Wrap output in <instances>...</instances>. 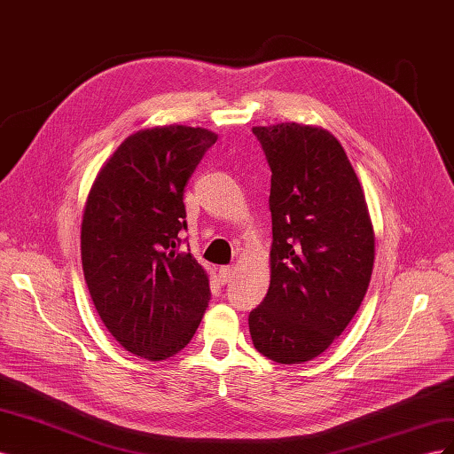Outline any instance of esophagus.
<instances>
[{
    "label": "esophagus",
    "mask_w": 454,
    "mask_h": 454,
    "mask_svg": "<svg viewBox=\"0 0 454 454\" xmlns=\"http://www.w3.org/2000/svg\"><path fill=\"white\" fill-rule=\"evenodd\" d=\"M232 274H235V267L232 265H227V267H222L219 269V280H222V284H229Z\"/></svg>",
    "instance_id": "34e87169"
}]
</instances>
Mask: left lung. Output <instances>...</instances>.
Listing matches in <instances>:
<instances>
[{"instance_id": "8db88e82", "label": "left lung", "mask_w": 454, "mask_h": 454, "mask_svg": "<svg viewBox=\"0 0 454 454\" xmlns=\"http://www.w3.org/2000/svg\"><path fill=\"white\" fill-rule=\"evenodd\" d=\"M270 167V286L248 316L257 352L277 364L314 360L365 297L375 232L364 189L332 132L254 127Z\"/></svg>"}]
</instances>
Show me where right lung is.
Returning a JSON list of instances; mask_svg holds the SVG:
<instances>
[{
	"label": "right lung",
	"mask_w": 454,
	"mask_h": 454,
	"mask_svg": "<svg viewBox=\"0 0 454 454\" xmlns=\"http://www.w3.org/2000/svg\"><path fill=\"white\" fill-rule=\"evenodd\" d=\"M215 140L184 125L138 130L89 191L81 261L92 303L119 345L151 362L180 352L208 307V274L177 235L187 229L184 187Z\"/></svg>",
	"instance_id": "1"
}]
</instances>
